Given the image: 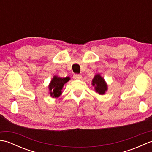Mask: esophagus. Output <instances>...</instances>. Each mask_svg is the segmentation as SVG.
I'll return each instance as SVG.
<instances>
[{"label": "esophagus", "mask_w": 152, "mask_h": 152, "mask_svg": "<svg viewBox=\"0 0 152 152\" xmlns=\"http://www.w3.org/2000/svg\"><path fill=\"white\" fill-rule=\"evenodd\" d=\"M82 77V76L81 74H74L73 78H74V79H81Z\"/></svg>", "instance_id": "esophagus-1"}]
</instances>
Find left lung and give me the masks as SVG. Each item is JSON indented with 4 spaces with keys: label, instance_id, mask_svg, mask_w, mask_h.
I'll list each match as a JSON object with an SVG mask.
<instances>
[{
    "label": "left lung",
    "instance_id": "obj_1",
    "mask_svg": "<svg viewBox=\"0 0 152 152\" xmlns=\"http://www.w3.org/2000/svg\"><path fill=\"white\" fill-rule=\"evenodd\" d=\"M92 85L95 87L96 92L99 93L100 95H104L108 89L107 84L104 78L100 74H96L94 78L92 80Z\"/></svg>",
    "mask_w": 152,
    "mask_h": 152
}]
</instances>
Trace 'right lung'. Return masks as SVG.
<instances>
[{
  "label": "right lung",
  "mask_w": 152,
  "mask_h": 152,
  "mask_svg": "<svg viewBox=\"0 0 152 152\" xmlns=\"http://www.w3.org/2000/svg\"><path fill=\"white\" fill-rule=\"evenodd\" d=\"M70 80L69 77L66 78H60L57 76H53L49 84V91L50 96L53 98H57L62 93V89L64 85Z\"/></svg>",
  "instance_id": "right-lung-1"
}]
</instances>
